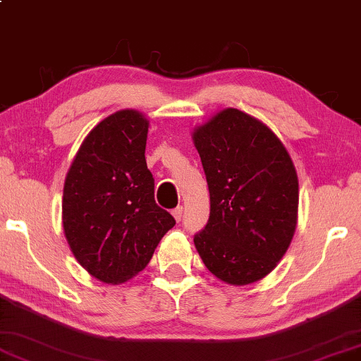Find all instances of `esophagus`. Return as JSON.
I'll return each mask as SVG.
<instances>
[{
  "label": "esophagus",
  "instance_id": "34e87169",
  "mask_svg": "<svg viewBox=\"0 0 361 361\" xmlns=\"http://www.w3.org/2000/svg\"><path fill=\"white\" fill-rule=\"evenodd\" d=\"M171 213H173V216H175L176 221H181V216H183V206H176Z\"/></svg>",
  "mask_w": 361,
  "mask_h": 361
}]
</instances>
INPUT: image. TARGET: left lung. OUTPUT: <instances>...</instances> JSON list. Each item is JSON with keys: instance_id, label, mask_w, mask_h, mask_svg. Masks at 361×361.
<instances>
[{"instance_id": "8db88e82", "label": "left lung", "mask_w": 361, "mask_h": 361, "mask_svg": "<svg viewBox=\"0 0 361 361\" xmlns=\"http://www.w3.org/2000/svg\"><path fill=\"white\" fill-rule=\"evenodd\" d=\"M209 190V219L195 234L204 266L221 281L246 286L266 277L294 236L299 181L271 128L226 109L193 133Z\"/></svg>"}]
</instances>
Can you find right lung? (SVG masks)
<instances>
[{"mask_svg": "<svg viewBox=\"0 0 361 361\" xmlns=\"http://www.w3.org/2000/svg\"><path fill=\"white\" fill-rule=\"evenodd\" d=\"M148 120L135 110L104 118L85 137L66 176L62 224L71 251L107 284L135 276L150 262L175 218L155 203L147 168Z\"/></svg>", "mask_w": 361, "mask_h": 361, "instance_id": "1", "label": "right lung"}]
</instances>
